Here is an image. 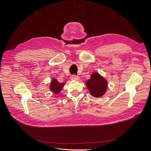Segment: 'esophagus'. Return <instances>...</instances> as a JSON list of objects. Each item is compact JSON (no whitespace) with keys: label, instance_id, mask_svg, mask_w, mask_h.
<instances>
[{"label":"esophagus","instance_id":"obj_1","mask_svg":"<svg viewBox=\"0 0 151 151\" xmlns=\"http://www.w3.org/2000/svg\"><path fill=\"white\" fill-rule=\"evenodd\" d=\"M79 77L77 76H75V75H73L70 77V79L71 80H79Z\"/></svg>","mask_w":151,"mask_h":151}]
</instances>
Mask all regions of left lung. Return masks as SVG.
Here are the masks:
<instances>
[{
	"instance_id": "obj_1",
	"label": "left lung",
	"mask_w": 151,
	"mask_h": 151,
	"mask_svg": "<svg viewBox=\"0 0 151 151\" xmlns=\"http://www.w3.org/2000/svg\"><path fill=\"white\" fill-rule=\"evenodd\" d=\"M86 85L91 94L94 98H101L106 93L108 81L98 72H93L90 79L86 82Z\"/></svg>"
}]
</instances>
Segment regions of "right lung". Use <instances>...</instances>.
Returning <instances> with one entry per match:
<instances>
[{"mask_svg": "<svg viewBox=\"0 0 151 151\" xmlns=\"http://www.w3.org/2000/svg\"><path fill=\"white\" fill-rule=\"evenodd\" d=\"M65 83H58V81L56 79L53 78L51 83L50 84V89L53 94H58L62 91V89H63V86L65 85Z\"/></svg>", "mask_w": 151, "mask_h": 151, "instance_id": "obj_1", "label": "right lung"}]
</instances>
